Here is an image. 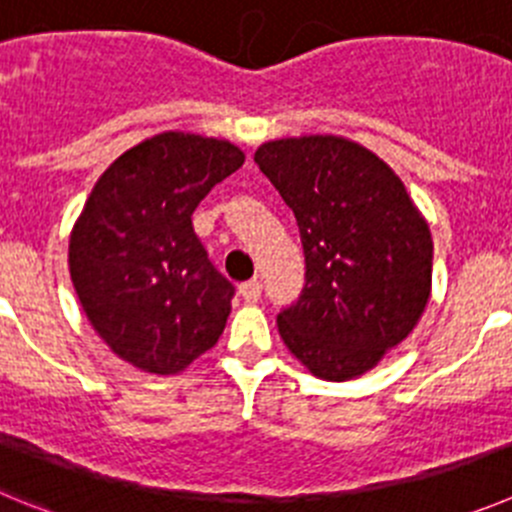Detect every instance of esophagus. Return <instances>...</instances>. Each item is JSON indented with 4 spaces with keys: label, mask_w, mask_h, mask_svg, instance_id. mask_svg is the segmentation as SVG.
I'll return each mask as SVG.
<instances>
[{
    "label": "esophagus",
    "mask_w": 512,
    "mask_h": 512,
    "mask_svg": "<svg viewBox=\"0 0 512 512\" xmlns=\"http://www.w3.org/2000/svg\"><path fill=\"white\" fill-rule=\"evenodd\" d=\"M239 293H242V298H245L247 303H257V301H260L262 288H260V283H257V280H247V283L239 285Z\"/></svg>",
    "instance_id": "obj_1"
}]
</instances>
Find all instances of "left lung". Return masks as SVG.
I'll use <instances>...</instances> for the list:
<instances>
[{"label":"left lung","mask_w":512,"mask_h":512,"mask_svg":"<svg viewBox=\"0 0 512 512\" xmlns=\"http://www.w3.org/2000/svg\"><path fill=\"white\" fill-rule=\"evenodd\" d=\"M255 163L293 209L306 285L278 313L285 347L321 380L372 370L421 319L434 242L403 181L334 135L273 140Z\"/></svg>","instance_id":"8db88e82"}]
</instances>
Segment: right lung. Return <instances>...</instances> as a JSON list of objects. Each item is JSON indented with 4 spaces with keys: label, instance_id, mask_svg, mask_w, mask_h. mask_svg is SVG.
I'll return each instance as SVG.
<instances>
[{
    "label": "right lung",
    "instance_id": "add662e5",
    "mask_svg": "<svg viewBox=\"0 0 512 512\" xmlns=\"http://www.w3.org/2000/svg\"><path fill=\"white\" fill-rule=\"evenodd\" d=\"M242 163L227 140L163 132L96 181L68 265L91 326L124 362L176 375L219 342L234 285L211 265L191 216Z\"/></svg>",
    "mask_w": 512,
    "mask_h": 512
}]
</instances>
